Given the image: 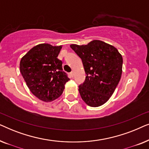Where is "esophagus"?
Returning <instances> with one entry per match:
<instances>
[{"label":"esophagus","mask_w":149,"mask_h":149,"mask_svg":"<svg viewBox=\"0 0 149 149\" xmlns=\"http://www.w3.org/2000/svg\"><path fill=\"white\" fill-rule=\"evenodd\" d=\"M70 75H71V77H74V71H72V72H70Z\"/></svg>","instance_id":"34e87169"}]
</instances>
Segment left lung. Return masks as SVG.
Here are the masks:
<instances>
[{
  "mask_svg": "<svg viewBox=\"0 0 149 149\" xmlns=\"http://www.w3.org/2000/svg\"><path fill=\"white\" fill-rule=\"evenodd\" d=\"M82 60L85 81L79 86L81 98L91 107L102 106L115 91L122 74L123 58L115 47L99 40L70 45Z\"/></svg>",
  "mask_w": 149,
  "mask_h": 149,
  "instance_id": "8db88e82",
  "label": "left lung"
}]
</instances>
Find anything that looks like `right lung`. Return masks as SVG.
<instances>
[{"label":"right lung","mask_w":149,"mask_h":149,"mask_svg":"<svg viewBox=\"0 0 149 149\" xmlns=\"http://www.w3.org/2000/svg\"><path fill=\"white\" fill-rule=\"evenodd\" d=\"M62 46L42 43L32 47L20 61V72L26 85L40 100L52 102L60 96L70 79L58 56Z\"/></svg>","instance_id":"1"}]
</instances>
